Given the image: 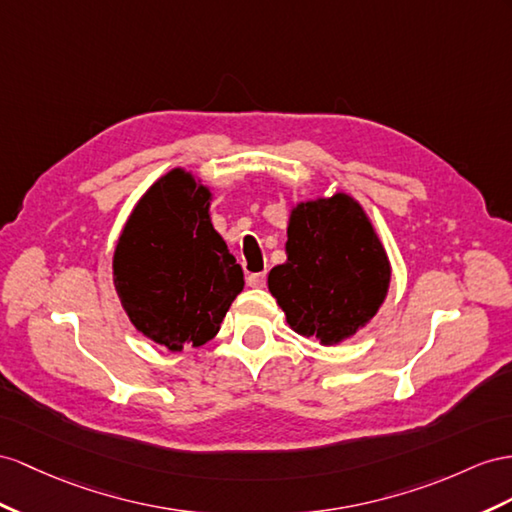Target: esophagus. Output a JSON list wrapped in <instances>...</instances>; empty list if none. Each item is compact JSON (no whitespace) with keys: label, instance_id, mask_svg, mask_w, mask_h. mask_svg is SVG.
<instances>
[{"label":"esophagus","instance_id":"obj_1","mask_svg":"<svg viewBox=\"0 0 512 512\" xmlns=\"http://www.w3.org/2000/svg\"><path fill=\"white\" fill-rule=\"evenodd\" d=\"M246 283L251 287H264L266 285V272H255V274H248Z\"/></svg>","mask_w":512,"mask_h":512}]
</instances>
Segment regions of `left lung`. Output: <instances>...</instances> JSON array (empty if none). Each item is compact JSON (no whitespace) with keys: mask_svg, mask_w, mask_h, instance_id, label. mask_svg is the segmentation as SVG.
I'll return each mask as SVG.
<instances>
[{"mask_svg":"<svg viewBox=\"0 0 512 512\" xmlns=\"http://www.w3.org/2000/svg\"><path fill=\"white\" fill-rule=\"evenodd\" d=\"M287 261L268 274L292 329L331 346L355 335L383 305L387 253L348 194L300 203L287 227Z\"/></svg>","mask_w":512,"mask_h":512,"instance_id":"obj_1","label":"left lung"}]
</instances>
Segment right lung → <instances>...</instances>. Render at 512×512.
I'll use <instances>...</instances> for the list:
<instances>
[{"label":"right lung","mask_w":512,"mask_h":512,"mask_svg":"<svg viewBox=\"0 0 512 512\" xmlns=\"http://www.w3.org/2000/svg\"><path fill=\"white\" fill-rule=\"evenodd\" d=\"M114 285L155 344L179 352L218 333L244 272L209 220V190L190 173L173 170L142 196L116 244Z\"/></svg>","instance_id":"1"}]
</instances>
